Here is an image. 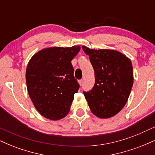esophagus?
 Masks as SVG:
<instances>
[{"label": "esophagus", "mask_w": 155, "mask_h": 155, "mask_svg": "<svg viewBox=\"0 0 155 155\" xmlns=\"http://www.w3.org/2000/svg\"><path fill=\"white\" fill-rule=\"evenodd\" d=\"M83 81H84L83 79H81V80H79V84L80 85H81V86L83 84Z\"/></svg>", "instance_id": "34e87169"}]
</instances>
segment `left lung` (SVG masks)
I'll return each mask as SVG.
<instances>
[{
  "label": "left lung",
  "instance_id": "8db88e82",
  "mask_svg": "<svg viewBox=\"0 0 155 155\" xmlns=\"http://www.w3.org/2000/svg\"><path fill=\"white\" fill-rule=\"evenodd\" d=\"M95 71V85L84 92L94 115L108 119L118 114L127 102L133 84L131 60L114 49H92L82 46Z\"/></svg>",
  "mask_w": 155,
  "mask_h": 155
}]
</instances>
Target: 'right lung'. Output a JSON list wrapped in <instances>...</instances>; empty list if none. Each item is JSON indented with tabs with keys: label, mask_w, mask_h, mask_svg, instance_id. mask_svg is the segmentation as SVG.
<instances>
[{
	"label": "right lung",
	"mask_w": 155,
	"mask_h": 155,
	"mask_svg": "<svg viewBox=\"0 0 155 155\" xmlns=\"http://www.w3.org/2000/svg\"><path fill=\"white\" fill-rule=\"evenodd\" d=\"M81 49L51 47L38 51L29 60L25 79L28 95L41 116L59 120L70 111L79 85L71 60Z\"/></svg>",
	"instance_id": "1"
}]
</instances>
